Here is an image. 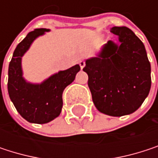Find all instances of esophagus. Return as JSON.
Listing matches in <instances>:
<instances>
[{"instance_id": "34e87169", "label": "esophagus", "mask_w": 158, "mask_h": 158, "mask_svg": "<svg viewBox=\"0 0 158 158\" xmlns=\"http://www.w3.org/2000/svg\"><path fill=\"white\" fill-rule=\"evenodd\" d=\"M79 66H80V69H82L85 67V61H83V60L79 61Z\"/></svg>"}]
</instances>
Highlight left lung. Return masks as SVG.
<instances>
[{"instance_id":"obj_1","label":"left lung","mask_w":158,"mask_h":158,"mask_svg":"<svg viewBox=\"0 0 158 158\" xmlns=\"http://www.w3.org/2000/svg\"><path fill=\"white\" fill-rule=\"evenodd\" d=\"M110 32L119 43L108 41L97 56L86 60L83 69L97 110L120 117L137 110L151 88V66L143 42L125 26Z\"/></svg>"}]
</instances>
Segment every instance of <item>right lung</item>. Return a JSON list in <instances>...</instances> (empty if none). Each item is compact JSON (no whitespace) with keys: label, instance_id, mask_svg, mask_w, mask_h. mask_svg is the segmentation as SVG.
Masks as SVG:
<instances>
[{"label":"right lung","instance_id":"right-lung-1","mask_svg":"<svg viewBox=\"0 0 158 158\" xmlns=\"http://www.w3.org/2000/svg\"><path fill=\"white\" fill-rule=\"evenodd\" d=\"M49 29L39 28L30 32L18 44L8 69V93L20 115L32 123H47L56 118L62 110V94L80 70L79 65L58 71L41 83H31L23 77L22 57L32 43Z\"/></svg>","mask_w":158,"mask_h":158}]
</instances>
